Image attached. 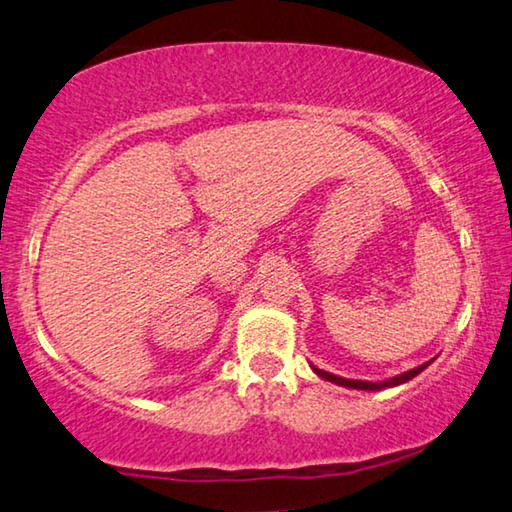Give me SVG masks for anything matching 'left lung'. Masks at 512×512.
Instances as JSON below:
<instances>
[{"mask_svg": "<svg viewBox=\"0 0 512 512\" xmlns=\"http://www.w3.org/2000/svg\"><path fill=\"white\" fill-rule=\"evenodd\" d=\"M431 362H433V360H431ZM431 362L421 364V367H415V369H410V371H405V373H399V376H394V378H387V380H383V383H369V380H351V378H342V376H335V373H330V371L316 369L314 364H312V371H314L316 376H319V378L328 380V383H335V385H342V387H351V389H364V392H380V389H387V387H396V385L408 383V380H412L415 376H419V373L424 371Z\"/></svg>", "mask_w": 512, "mask_h": 512, "instance_id": "obj_1", "label": "left lung"}]
</instances>
